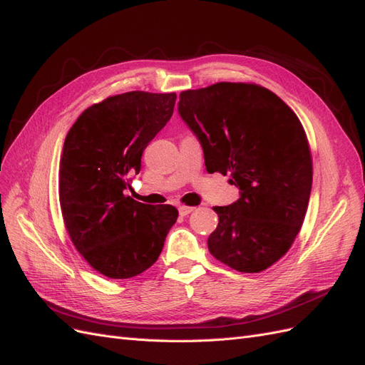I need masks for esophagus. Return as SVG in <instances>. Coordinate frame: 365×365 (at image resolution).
Segmentation results:
<instances>
[{
    "mask_svg": "<svg viewBox=\"0 0 365 365\" xmlns=\"http://www.w3.org/2000/svg\"><path fill=\"white\" fill-rule=\"evenodd\" d=\"M193 210H195V207H187V205H180V207H178V212H180L181 216L190 215V213L193 212Z\"/></svg>",
    "mask_w": 365,
    "mask_h": 365,
    "instance_id": "1",
    "label": "esophagus"
}]
</instances>
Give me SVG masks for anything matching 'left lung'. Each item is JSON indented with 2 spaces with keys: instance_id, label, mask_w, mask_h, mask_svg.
I'll return each mask as SVG.
<instances>
[{
  "instance_id": "1",
  "label": "left lung",
  "mask_w": 365,
  "mask_h": 365,
  "mask_svg": "<svg viewBox=\"0 0 365 365\" xmlns=\"http://www.w3.org/2000/svg\"><path fill=\"white\" fill-rule=\"evenodd\" d=\"M178 114L201 143L207 172L230 173L240 193L213 208L219 224L208 251L236 271H264L291 248L311 196L300 120L267 88L231 82L182 91Z\"/></svg>"
}]
</instances>
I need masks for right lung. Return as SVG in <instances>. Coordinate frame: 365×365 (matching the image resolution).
I'll return each mask as SVG.
<instances>
[{"label":"right lung","instance_id":"right-lung-1","mask_svg":"<svg viewBox=\"0 0 365 365\" xmlns=\"http://www.w3.org/2000/svg\"><path fill=\"white\" fill-rule=\"evenodd\" d=\"M176 94L130 91L108 97L79 115L63 143L59 201L76 250L109 279L150 268L176 222L172 205L130 196L141 155L173 114Z\"/></svg>","mask_w":365,"mask_h":365}]
</instances>
